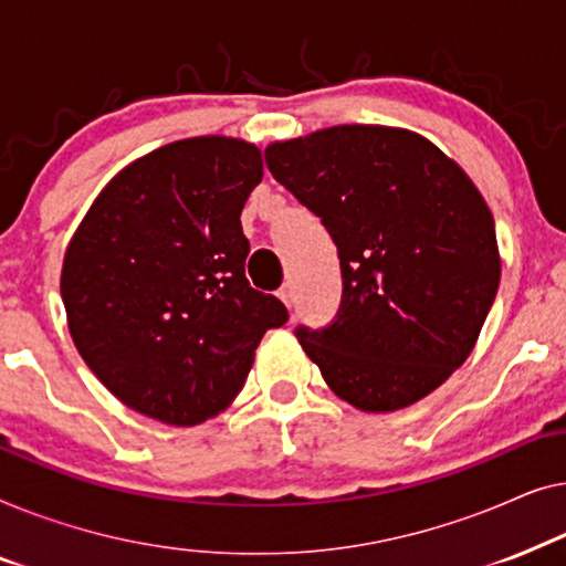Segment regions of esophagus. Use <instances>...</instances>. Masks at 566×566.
Listing matches in <instances>:
<instances>
[{
    "label": "esophagus",
    "mask_w": 566,
    "mask_h": 566,
    "mask_svg": "<svg viewBox=\"0 0 566 566\" xmlns=\"http://www.w3.org/2000/svg\"><path fill=\"white\" fill-rule=\"evenodd\" d=\"M276 297H280L286 307H292V290H290V286H282V290L276 292Z\"/></svg>",
    "instance_id": "esophagus-1"
}]
</instances>
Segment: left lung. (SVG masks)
Instances as JSON below:
<instances>
[{
    "instance_id": "left-lung-1",
    "label": "left lung",
    "mask_w": 566,
    "mask_h": 566,
    "mask_svg": "<svg viewBox=\"0 0 566 566\" xmlns=\"http://www.w3.org/2000/svg\"><path fill=\"white\" fill-rule=\"evenodd\" d=\"M272 177L338 249V313L294 336L340 400L408 408L472 354L495 302V220L431 140L381 125L325 127L264 150Z\"/></svg>"
}]
</instances>
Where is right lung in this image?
Returning a JSON list of instances; mask_svg holds the SVG:
<instances>
[{
  "label": "right lung",
  "mask_w": 566,
  "mask_h": 566,
  "mask_svg": "<svg viewBox=\"0 0 566 566\" xmlns=\"http://www.w3.org/2000/svg\"><path fill=\"white\" fill-rule=\"evenodd\" d=\"M261 150L205 135L127 166L71 238L61 297L86 366L127 408L197 426L241 392L253 352L290 313L245 280L241 210Z\"/></svg>",
  "instance_id": "right-lung-1"
}]
</instances>
